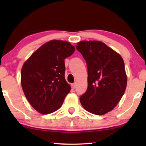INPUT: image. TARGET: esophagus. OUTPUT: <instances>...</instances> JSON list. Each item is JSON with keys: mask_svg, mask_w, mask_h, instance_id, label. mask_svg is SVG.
Wrapping results in <instances>:
<instances>
[{"mask_svg": "<svg viewBox=\"0 0 146 146\" xmlns=\"http://www.w3.org/2000/svg\"><path fill=\"white\" fill-rule=\"evenodd\" d=\"M71 87H72V88H73V89H75V88H76V84H75V83L72 84Z\"/></svg>", "mask_w": 146, "mask_h": 146, "instance_id": "1", "label": "esophagus"}]
</instances>
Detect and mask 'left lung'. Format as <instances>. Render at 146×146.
Instances as JSON below:
<instances>
[{"mask_svg": "<svg viewBox=\"0 0 146 146\" xmlns=\"http://www.w3.org/2000/svg\"><path fill=\"white\" fill-rule=\"evenodd\" d=\"M76 46L86 60L88 88L80 98L84 109L95 115L108 113L116 106L127 84L123 60L100 41H81Z\"/></svg>", "mask_w": 146, "mask_h": 146, "instance_id": "8db88e82", "label": "left lung"}]
</instances>
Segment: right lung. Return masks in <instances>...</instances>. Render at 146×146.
Returning a JSON list of instances; mask_svg holds the SVG:
<instances>
[{
	"label": "right lung",
	"mask_w": 146,
	"mask_h": 146,
	"mask_svg": "<svg viewBox=\"0 0 146 146\" xmlns=\"http://www.w3.org/2000/svg\"><path fill=\"white\" fill-rule=\"evenodd\" d=\"M75 49L68 42L53 40L41 46L23 64L22 88L40 113L49 114L60 108L71 90L64 78V59Z\"/></svg>",
	"instance_id": "obj_1"
}]
</instances>
